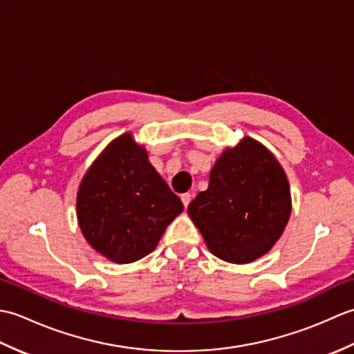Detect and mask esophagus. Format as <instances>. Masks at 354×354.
<instances>
[{
    "label": "esophagus",
    "mask_w": 354,
    "mask_h": 354,
    "mask_svg": "<svg viewBox=\"0 0 354 354\" xmlns=\"http://www.w3.org/2000/svg\"><path fill=\"white\" fill-rule=\"evenodd\" d=\"M181 201H183V204H184V207L187 208L189 207V204L192 202V194L190 193H184L183 196H181Z\"/></svg>",
    "instance_id": "obj_1"
}]
</instances>
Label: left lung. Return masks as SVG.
Instances as JSON below:
<instances>
[{"instance_id":"obj_1","label":"left lung","mask_w":354,"mask_h":354,"mask_svg":"<svg viewBox=\"0 0 354 354\" xmlns=\"http://www.w3.org/2000/svg\"><path fill=\"white\" fill-rule=\"evenodd\" d=\"M290 207L281 165L265 146L245 137L216 161L208 189L192 201L189 214L209 252L243 265L275 245Z\"/></svg>"}]
</instances>
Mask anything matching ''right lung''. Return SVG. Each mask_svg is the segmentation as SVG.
<instances>
[{
	"instance_id": "obj_1",
	"label": "right lung",
	"mask_w": 354,
	"mask_h": 354,
	"mask_svg": "<svg viewBox=\"0 0 354 354\" xmlns=\"http://www.w3.org/2000/svg\"><path fill=\"white\" fill-rule=\"evenodd\" d=\"M184 205L124 133L103 150L79 187L77 219L88 243L115 263L152 252Z\"/></svg>"
}]
</instances>
